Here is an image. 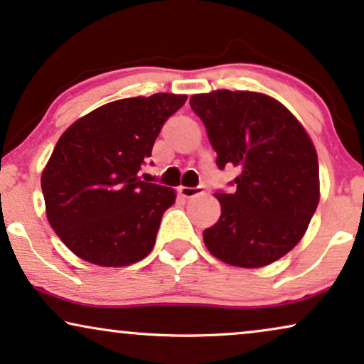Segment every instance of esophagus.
Segmentation results:
<instances>
[{
    "mask_svg": "<svg viewBox=\"0 0 364 364\" xmlns=\"http://www.w3.org/2000/svg\"><path fill=\"white\" fill-rule=\"evenodd\" d=\"M179 195H181L183 198H195V196H200L203 195V188L201 186H179Z\"/></svg>",
    "mask_w": 364,
    "mask_h": 364,
    "instance_id": "esophagus-1",
    "label": "esophagus"
}]
</instances>
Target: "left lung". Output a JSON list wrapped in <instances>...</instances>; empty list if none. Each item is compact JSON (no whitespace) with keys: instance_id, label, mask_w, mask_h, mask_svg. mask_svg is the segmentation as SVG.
Wrapping results in <instances>:
<instances>
[{"instance_id":"1","label":"left lung","mask_w":364,"mask_h":364,"mask_svg":"<svg viewBox=\"0 0 364 364\" xmlns=\"http://www.w3.org/2000/svg\"><path fill=\"white\" fill-rule=\"evenodd\" d=\"M216 166L240 169L233 193H215L222 215L203 232L208 252L242 269L279 260L301 242L319 203V163L309 134L270 95L248 90L195 94Z\"/></svg>"}]
</instances>
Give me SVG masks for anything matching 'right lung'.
Segmentation results:
<instances>
[{
    "label": "right lung",
    "mask_w": 364,
    "mask_h": 364,
    "mask_svg": "<svg viewBox=\"0 0 364 364\" xmlns=\"http://www.w3.org/2000/svg\"><path fill=\"white\" fill-rule=\"evenodd\" d=\"M186 95L154 94L100 105L60 136L41 173L50 227L82 260L126 267L148 257L173 188L141 181V164Z\"/></svg>",
    "instance_id": "add662e5"
}]
</instances>
